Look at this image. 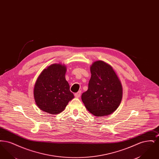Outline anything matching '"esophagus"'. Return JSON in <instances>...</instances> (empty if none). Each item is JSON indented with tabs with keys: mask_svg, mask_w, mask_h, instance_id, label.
Masks as SVG:
<instances>
[{
	"mask_svg": "<svg viewBox=\"0 0 159 159\" xmlns=\"http://www.w3.org/2000/svg\"><path fill=\"white\" fill-rule=\"evenodd\" d=\"M80 95H81V91H79L77 93H75V96L76 98H79L80 97Z\"/></svg>",
	"mask_w": 159,
	"mask_h": 159,
	"instance_id": "1",
	"label": "esophagus"
}]
</instances>
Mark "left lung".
I'll return each instance as SVG.
<instances>
[{"instance_id": "8db88e82", "label": "left lung", "mask_w": 159, "mask_h": 159, "mask_svg": "<svg viewBox=\"0 0 159 159\" xmlns=\"http://www.w3.org/2000/svg\"><path fill=\"white\" fill-rule=\"evenodd\" d=\"M90 69L88 89L82 93V100L93 115L98 117L110 115L121 102V82L113 67L104 61L94 62Z\"/></svg>"}]
</instances>
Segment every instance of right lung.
I'll list each match as a JSON object with an SVG mask.
<instances>
[{"label": "right lung", "mask_w": 159, "mask_h": 159, "mask_svg": "<svg viewBox=\"0 0 159 159\" xmlns=\"http://www.w3.org/2000/svg\"><path fill=\"white\" fill-rule=\"evenodd\" d=\"M66 66L53 64L38 77L34 88V98L41 110L51 114L60 113L74 98L66 80Z\"/></svg>", "instance_id": "add662e5"}]
</instances>
